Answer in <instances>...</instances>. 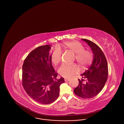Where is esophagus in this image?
<instances>
[{
	"instance_id": "34e87169",
	"label": "esophagus",
	"mask_w": 124,
	"mask_h": 124,
	"mask_svg": "<svg viewBox=\"0 0 124 124\" xmlns=\"http://www.w3.org/2000/svg\"><path fill=\"white\" fill-rule=\"evenodd\" d=\"M70 78H65V81H69L70 80Z\"/></svg>"
}]
</instances>
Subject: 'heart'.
I'll return each mask as SVG.
<instances>
[{"label":"heart","instance_id":"obj_1","mask_svg":"<svg viewBox=\"0 0 124 124\" xmlns=\"http://www.w3.org/2000/svg\"><path fill=\"white\" fill-rule=\"evenodd\" d=\"M60 48L75 54V58L78 64L83 68L90 65L93 60V54L79 42L70 41L63 42L59 46ZM62 54L58 49H55L51 54V60L53 64L58 65L61 61ZM79 68L76 65H63L59 69V74L65 78H70L79 72Z\"/></svg>","mask_w":124,"mask_h":124}]
</instances>
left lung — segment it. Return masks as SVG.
<instances>
[{
	"label": "left lung",
	"instance_id": "left-lung-1",
	"mask_svg": "<svg viewBox=\"0 0 124 124\" xmlns=\"http://www.w3.org/2000/svg\"><path fill=\"white\" fill-rule=\"evenodd\" d=\"M82 40L91 47L93 60L88 69L81 75L84 79H78L79 84L74 89V93L78 96L86 99L94 97L101 91L107 79L108 69L106 58L100 47L88 39ZM83 81L86 82L83 83Z\"/></svg>",
	"mask_w": 124,
	"mask_h": 124
}]
</instances>
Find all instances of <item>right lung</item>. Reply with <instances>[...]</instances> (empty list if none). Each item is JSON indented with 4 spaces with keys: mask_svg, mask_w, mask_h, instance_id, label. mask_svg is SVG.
I'll return each instance as SVG.
<instances>
[{
    "mask_svg": "<svg viewBox=\"0 0 124 124\" xmlns=\"http://www.w3.org/2000/svg\"><path fill=\"white\" fill-rule=\"evenodd\" d=\"M50 45H45L32 51L22 66V85L33 100L42 104L52 103L59 97V86L65 82L57 78L52 65Z\"/></svg>",
    "mask_w": 124,
    "mask_h": 124,
    "instance_id": "right-lung-1",
    "label": "right lung"
}]
</instances>
